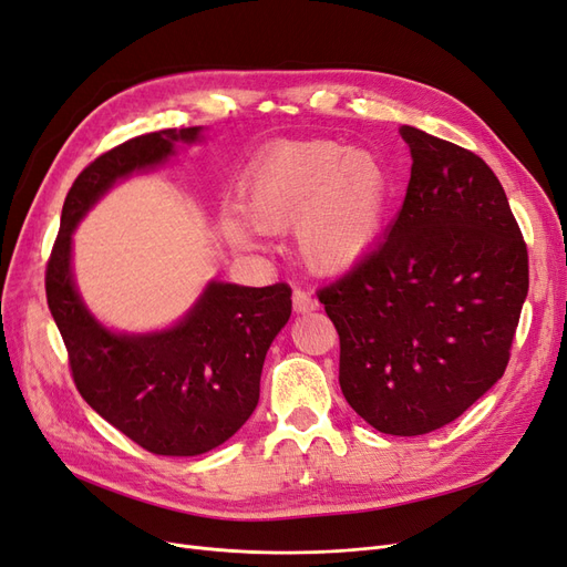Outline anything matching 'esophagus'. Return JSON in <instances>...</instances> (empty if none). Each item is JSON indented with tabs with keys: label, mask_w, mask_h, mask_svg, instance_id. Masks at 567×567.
I'll use <instances>...</instances> for the list:
<instances>
[{
	"label": "esophagus",
	"mask_w": 567,
	"mask_h": 567,
	"mask_svg": "<svg viewBox=\"0 0 567 567\" xmlns=\"http://www.w3.org/2000/svg\"><path fill=\"white\" fill-rule=\"evenodd\" d=\"M293 310H296L298 315L312 312V310H317V300H315L310 293H307V290L296 288V290H293Z\"/></svg>",
	"instance_id": "34e87169"
}]
</instances>
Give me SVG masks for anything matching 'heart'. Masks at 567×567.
<instances>
[{
	"label": "heart",
	"instance_id": "heart-1",
	"mask_svg": "<svg viewBox=\"0 0 567 567\" xmlns=\"http://www.w3.org/2000/svg\"><path fill=\"white\" fill-rule=\"evenodd\" d=\"M390 179L369 151L338 142H286L257 158L241 182L248 217L262 231L296 227L302 260L321 274L346 271L371 250L383 229ZM234 244L252 248L255 234L238 215L225 217Z\"/></svg>",
	"mask_w": 567,
	"mask_h": 567
}]
</instances>
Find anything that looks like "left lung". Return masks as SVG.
Returning a JSON list of instances; mask_svg holds the SVG:
<instances>
[{
  "label": "left lung",
  "mask_w": 567,
  "mask_h": 567,
  "mask_svg": "<svg viewBox=\"0 0 567 567\" xmlns=\"http://www.w3.org/2000/svg\"><path fill=\"white\" fill-rule=\"evenodd\" d=\"M411 179L383 241L319 302L340 336V390L385 435L452 423L502 379L527 298V246L473 151L402 125Z\"/></svg>",
  "instance_id": "1"
}]
</instances>
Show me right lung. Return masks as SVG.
Instances as JSON below:
<instances>
[{"mask_svg": "<svg viewBox=\"0 0 567 567\" xmlns=\"http://www.w3.org/2000/svg\"><path fill=\"white\" fill-rule=\"evenodd\" d=\"M200 127L134 136L90 163L73 182L47 262V302L68 350L78 392L101 419L161 456H196L227 442L260 400L271 340L290 317L288 284L248 288L213 281L177 326L127 336L104 329L84 307L71 269L78 221L109 188L165 163Z\"/></svg>", "mask_w": 567, "mask_h": 567, "instance_id": "right-lung-1", "label": "right lung"}]
</instances>
